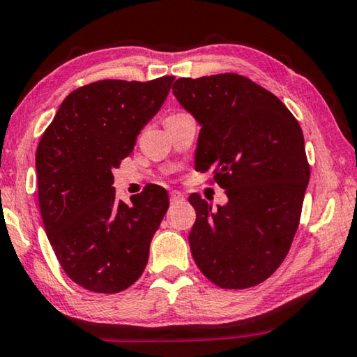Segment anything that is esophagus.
Here are the masks:
<instances>
[{
	"label": "esophagus",
	"instance_id": "esophagus-1",
	"mask_svg": "<svg viewBox=\"0 0 357 357\" xmlns=\"http://www.w3.org/2000/svg\"><path fill=\"white\" fill-rule=\"evenodd\" d=\"M169 200H172V204H178V202H183L184 197L183 194L178 192V190H172V192H169Z\"/></svg>",
	"mask_w": 357,
	"mask_h": 357
}]
</instances>
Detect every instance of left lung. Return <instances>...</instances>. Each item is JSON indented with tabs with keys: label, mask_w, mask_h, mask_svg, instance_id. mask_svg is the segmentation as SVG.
Listing matches in <instances>:
<instances>
[{
	"label": "left lung",
	"mask_w": 357,
	"mask_h": 357,
	"mask_svg": "<svg viewBox=\"0 0 357 357\" xmlns=\"http://www.w3.org/2000/svg\"><path fill=\"white\" fill-rule=\"evenodd\" d=\"M173 93L200 124L195 169H213L228 195L215 210L189 195L195 264L220 288L262 283L289 252L309 183L299 123L272 92L234 73L181 77Z\"/></svg>",
	"instance_id": "obj_1"
}]
</instances>
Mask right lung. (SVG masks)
Wrapping results in <instances>:
<instances>
[{
    "label": "right lung",
    "instance_id": "1",
    "mask_svg": "<svg viewBox=\"0 0 357 357\" xmlns=\"http://www.w3.org/2000/svg\"><path fill=\"white\" fill-rule=\"evenodd\" d=\"M173 80L105 79L79 87L38 142V204L48 241L64 273L93 293H119L139 280L168 210L160 185H145L128 205L112 184L113 169L132 152Z\"/></svg>",
    "mask_w": 357,
    "mask_h": 357
}]
</instances>
